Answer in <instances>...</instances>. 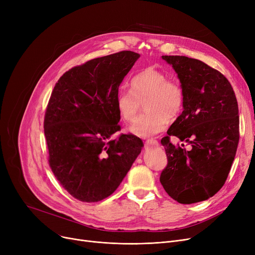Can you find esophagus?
I'll list each match as a JSON object with an SVG mask.
<instances>
[{"instance_id": "34e87169", "label": "esophagus", "mask_w": 255, "mask_h": 255, "mask_svg": "<svg viewBox=\"0 0 255 255\" xmlns=\"http://www.w3.org/2000/svg\"><path fill=\"white\" fill-rule=\"evenodd\" d=\"M145 142H146V143H150V144H157L158 141H157L155 138H150V139H146Z\"/></svg>"}]
</instances>
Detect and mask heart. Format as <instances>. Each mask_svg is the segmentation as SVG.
<instances>
[{
  "instance_id": "obj_1",
  "label": "heart",
  "mask_w": 255,
  "mask_h": 255,
  "mask_svg": "<svg viewBox=\"0 0 255 255\" xmlns=\"http://www.w3.org/2000/svg\"><path fill=\"white\" fill-rule=\"evenodd\" d=\"M141 103L146 111L130 130L135 135L148 137L165 129L169 120L176 119L184 106L182 87L154 67H146L131 79V91L117 93V109L126 122L137 117Z\"/></svg>"
}]
</instances>
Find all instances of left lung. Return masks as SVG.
I'll list each match as a JSON object with an SVG mask.
<instances>
[{"label":"left lung","mask_w":255,"mask_h":255,"mask_svg":"<svg viewBox=\"0 0 255 255\" xmlns=\"http://www.w3.org/2000/svg\"><path fill=\"white\" fill-rule=\"evenodd\" d=\"M178 74L184 91V111L167 130L161 143L167 165L160 183L180 204L203 202L224 185L236 156L239 107L227 78L206 63L184 56H162ZM191 144L175 146L170 136Z\"/></svg>","instance_id":"1"}]
</instances>
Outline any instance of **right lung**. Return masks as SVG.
Returning <instances> with one entry per match:
<instances>
[{"label": "right lung", "mask_w": 255, "mask_h": 255, "mask_svg": "<svg viewBox=\"0 0 255 255\" xmlns=\"http://www.w3.org/2000/svg\"><path fill=\"white\" fill-rule=\"evenodd\" d=\"M139 55L123 50L65 72L49 98L44 134L53 175L74 198L96 203L113 194L135 161L142 140L121 130L117 93Z\"/></svg>", "instance_id": "1"}]
</instances>
